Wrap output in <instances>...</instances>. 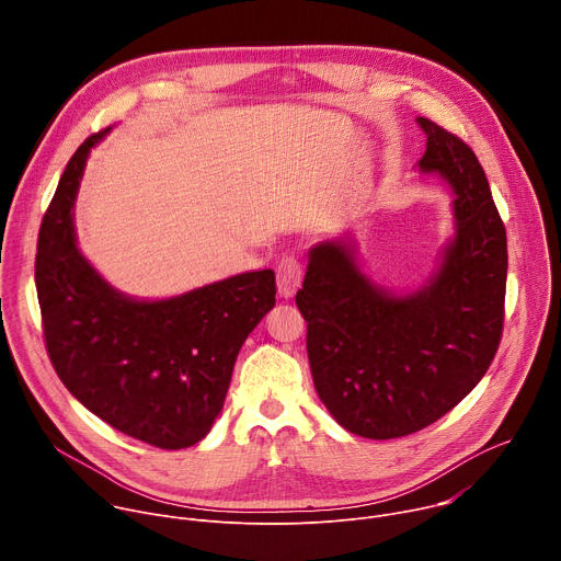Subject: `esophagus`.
I'll use <instances>...</instances> for the list:
<instances>
[{
    "instance_id": "34e87169",
    "label": "esophagus",
    "mask_w": 561,
    "mask_h": 561,
    "mask_svg": "<svg viewBox=\"0 0 561 561\" xmlns=\"http://www.w3.org/2000/svg\"><path fill=\"white\" fill-rule=\"evenodd\" d=\"M277 290L282 297H293L301 284V264L295 255H284L275 268Z\"/></svg>"
}]
</instances>
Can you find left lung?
Wrapping results in <instances>:
<instances>
[{"label":"left lung","instance_id":"8db88e82","mask_svg":"<svg viewBox=\"0 0 561 561\" xmlns=\"http://www.w3.org/2000/svg\"><path fill=\"white\" fill-rule=\"evenodd\" d=\"M426 133L420 173L453 195V237L439 268L415 290L394 293L359 266L353 237L308 251L297 308L319 399L335 422L368 439L417 433L489 370L504 327L506 230L474 152L417 117Z\"/></svg>","mask_w":561,"mask_h":561}]
</instances>
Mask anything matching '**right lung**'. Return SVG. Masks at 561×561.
<instances>
[{"instance_id":"obj_1","label":"right lung","mask_w":561,"mask_h":561,"mask_svg":"<svg viewBox=\"0 0 561 561\" xmlns=\"http://www.w3.org/2000/svg\"><path fill=\"white\" fill-rule=\"evenodd\" d=\"M106 133L70 157L42 221L35 284L46 351L93 415L180 450L202 442L221 413L239 348L275 306V273H239L167 299L113 288L79 251L72 224L87 159Z\"/></svg>"}]
</instances>
